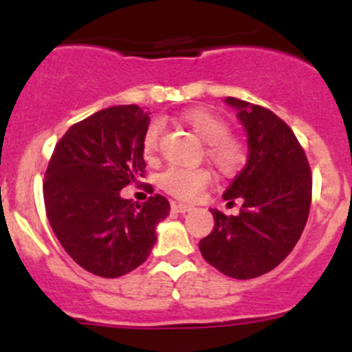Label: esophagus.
Segmentation results:
<instances>
[{
  "label": "esophagus",
  "mask_w": 352,
  "mask_h": 352,
  "mask_svg": "<svg viewBox=\"0 0 352 352\" xmlns=\"http://www.w3.org/2000/svg\"><path fill=\"white\" fill-rule=\"evenodd\" d=\"M172 209L173 211H177V212H180V214H184V212H189V211H192V206L190 204H182V202H173L172 204Z\"/></svg>",
  "instance_id": "obj_1"
}]
</instances>
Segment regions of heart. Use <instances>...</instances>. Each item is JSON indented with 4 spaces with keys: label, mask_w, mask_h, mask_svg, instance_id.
Wrapping results in <instances>:
<instances>
[{
    "label": "heart",
    "mask_w": 352,
    "mask_h": 352,
    "mask_svg": "<svg viewBox=\"0 0 352 352\" xmlns=\"http://www.w3.org/2000/svg\"><path fill=\"white\" fill-rule=\"evenodd\" d=\"M182 122L196 133L202 143H206V156L216 165V168L225 175H233L239 172L245 163V146L240 140L230 136L228 122L218 113L206 109H190L182 113ZM158 124H151L143 136V153L151 158L158 148ZM211 180L209 170L184 168V166H170L160 175V187L165 192L182 199L194 201Z\"/></svg>",
    "instance_id": "b5f03b06"
}]
</instances>
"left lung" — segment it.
Returning a JSON list of instances; mask_svg holds the SVG:
<instances>
[{"label":"left lung","mask_w":352,"mask_h":352,"mask_svg":"<svg viewBox=\"0 0 352 352\" xmlns=\"http://www.w3.org/2000/svg\"><path fill=\"white\" fill-rule=\"evenodd\" d=\"M247 133V163L223 199L242 201L236 216L211 209L214 228L199 242L202 257L223 274L252 279L289 255L307 225L311 172L285 120L271 110L226 97Z\"/></svg>","instance_id":"8db88e82"}]
</instances>
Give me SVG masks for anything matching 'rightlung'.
<instances>
[{
  "instance_id": "1",
  "label": "right lung",
  "mask_w": 352,
  "mask_h": 352,
  "mask_svg": "<svg viewBox=\"0 0 352 352\" xmlns=\"http://www.w3.org/2000/svg\"><path fill=\"white\" fill-rule=\"evenodd\" d=\"M150 113L138 105L95 112L56 144L44 180V202L56 239L85 271L119 278L143 264L170 202L143 204L120 196L144 172L143 136Z\"/></svg>"
}]
</instances>
